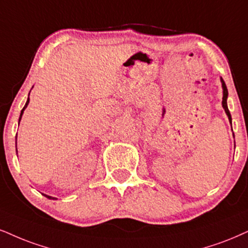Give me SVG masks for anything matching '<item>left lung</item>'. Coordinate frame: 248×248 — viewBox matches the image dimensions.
Masks as SVG:
<instances>
[{
    "label": "left lung",
    "instance_id": "1",
    "mask_svg": "<svg viewBox=\"0 0 248 248\" xmlns=\"http://www.w3.org/2000/svg\"><path fill=\"white\" fill-rule=\"evenodd\" d=\"M222 87H223V100H222V106L223 108H224L225 112H227L228 117H229V121L231 122V114L230 111H229L228 109V105H227V99H228V88H227V85H225L224 80L222 79Z\"/></svg>",
    "mask_w": 248,
    "mask_h": 248
}]
</instances>
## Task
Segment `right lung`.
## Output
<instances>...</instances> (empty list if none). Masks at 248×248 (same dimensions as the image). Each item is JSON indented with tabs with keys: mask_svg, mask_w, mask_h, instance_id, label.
Masks as SVG:
<instances>
[{
	"mask_svg": "<svg viewBox=\"0 0 248 248\" xmlns=\"http://www.w3.org/2000/svg\"><path fill=\"white\" fill-rule=\"evenodd\" d=\"M29 102H30V97L29 99H27V102H26V105H25V107H24L23 108V110H21V112H20V117H19V121L21 119V116H23V112H24V110H25V108L27 107V105H29ZM17 139V138H16ZM45 197H47L48 199H55V198H51V197H49V195H45Z\"/></svg>",
	"mask_w": 248,
	"mask_h": 248,
	"instance_id": "add662e5",
	"label": "right lung"
}]
</instances>
